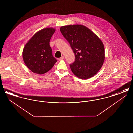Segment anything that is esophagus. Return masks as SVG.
<instances>
[{"mask_svg":"<svg viewBox=\"0 0 133 133\" xmlns=\"http://www.w3.org/2000/svg\"><path fill=\"white\" fill-rule=\"evenodd\" d=\"M64 59V56H62L61 58H59V59H58V60H59V61L63 60Z\"/></svg>","mask_w":133,"mask_h":133,"instance_id":"34e87169","label":"esophagus"}]
</instances>
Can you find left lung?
<instances>
[{"instance_id": "8db88e82", "label": "left lung", "mask_w": 133, "mask_h": 133, "mask_svg": "<svg viewBox=\"0 0 133 133\" xmlns=\"http://www.w3.org/2000/svg\"><path fill=\"white\" fill-rule=\"evenodd\" d=\"M60 30L75 56L74 62L70 65L73 74L82 79L94 76L105 60V48L101 39L83 25L63 26Z\"/></svg>"}]
</instances>
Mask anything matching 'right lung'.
Wrapping results in <instances>:
<instances>
[{
  "label": "right lung",
  "instance_id": "right-lung-1",
  "mask_svg": "<svg viewBox=\"0 0 133 133\" xmlns=\"http://www.w3.org/2000/svg\"><path fill=\"white\" fill-rule=\"evenodd\" d=\"M55 31L53 28H45L37 32L26 44L22 52L26 66L33 73L43 74L53 67L57 60L53 56L49 42Z\"/></svg>",
  "mask_w": 133,
  "mask_h": 133
}]
</instances>
